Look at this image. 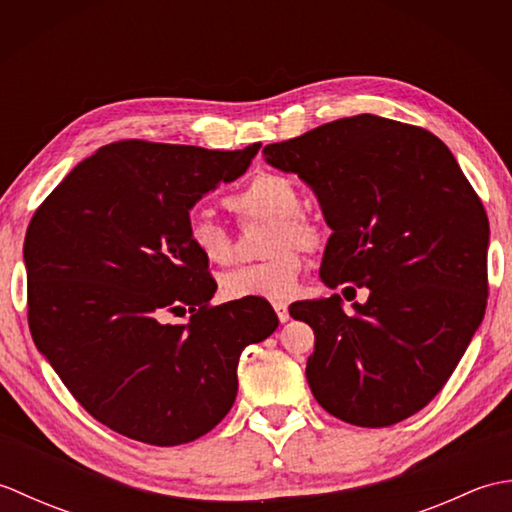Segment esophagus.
Returning <instances> with one entry per match:
<instances>
[{
	"mask_svg": "<svg viewBox=\"0 0 512 512\" xmlns=\"http://www.w3.org/2000/svg\"><path fill=\"white\" fill-rule=\"evenodd\" d=\"M273 308H275V312H277V317H279L281 323H286V321L290 319V312H288V303H286V301H275Z\"/></svg>",
	"mask_w": 512,
	"mask_h": 512,
	"instance_id": "obj_1",
	"label": "esophagus"
}]
</instances>
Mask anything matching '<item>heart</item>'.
I'll use <instances>...</instances> for the list:
<instances>
[{
  "mask_svg": "<svg viewBox=\"0 0 512 512\" xmlns=\"http://www.w3.org/2000/svg\"><path fill=\"white\" fill-rule=\"evenodd\" d=\"M226 206L239 220H270L266 253L262 262L237 266L222 277L226 299H290L299 288L303 250H317L323 242L319 224L301 213V191L295 182L279 173H259L244 189L226 198ZM191 248L211 264L233 259V235L224 224L206 213L193 211L187 217Z\"/></svg>",
  "mask_w": 512,
  "mask_h": 512,
  "instance_id": "1",
  "label": "heart"
}]
</instances>
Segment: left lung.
<instances>
[{"label":"left lung","instance_id":"1","mask_svg":"<svg viewBox=\"0 0 512 512\" xmlns=\"http://www.w3.org/2000/svg\"><path fill=\"white\" fill-rule=\"evenodd\" d=\"M268 165L317 193L332 228L321 264L339 295L297 301L314 330L306 378L319 405L356 427H389L427 407L480 328L488 217L438 136L374 114L266 145Z\"/></svg>","mask_w":512,"mask_h":512}]
</instances>
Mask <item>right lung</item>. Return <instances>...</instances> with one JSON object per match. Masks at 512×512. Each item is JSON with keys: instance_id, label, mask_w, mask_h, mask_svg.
<instances>
[{"instance_id": "1", "label": "right lung", "mask_w": 512, "mask_h": 512, "mask_svg": "<svg viewBox=\"0 0 512 512\" xmlns=\"http://www.w3.org/2000/svg\"><path fill=\"white\" fill-rule=\"evenodd\" d=\"M259 147L121 140L79 162L32 215V341L121 436L176 447L209 433L235 402L242 350L277 330L266 299L211 306L217 284L187 239L193 204L242 176ZM171 313L190 321L169 324Z\"/></svg>"}]
</instances>
